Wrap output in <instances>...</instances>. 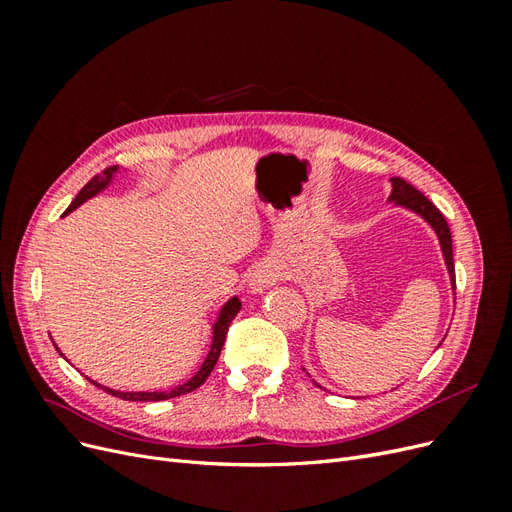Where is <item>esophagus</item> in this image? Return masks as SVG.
Wrapping results in <instances>:
<instances>
[{"label": "esophagus", "mask_w": 512, "mask_h": 512, "mask_svg": "<svg viewBox=\"0 0 512 512\" xmlns=\"http://www.w3.org/2000/svg\"><path fill=\"white\" fill-rule=\"evenodd\" d=\"M277 280H280V271H277V267H273L271 262H260L250 275V290L254 294H260L271 288Z\"/></svg>", "instance_id": "1"}]
</instances>
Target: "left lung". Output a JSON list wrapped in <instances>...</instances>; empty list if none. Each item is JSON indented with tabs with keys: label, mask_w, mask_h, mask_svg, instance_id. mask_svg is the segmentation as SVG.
<instances>
[{
	"label": "left lung",
	"mask_w": 512,
	"mask_h": 512,
	"mask_svg": "<svg viewBox=\"0 0 512 512\" xmlns=\"http://www.w3.org/2000/svg\"><path fill=\"white\" fill-rule=\"evenodd\" d=\"M389 203H393L395 207H404L412 213H416L418 218H423L433 232H436V237L440 241V250H442V258H444V265L448 271V277H451V286H453V294H455V262H453V239H451V228H448L444 215L436 209V205L431 203V200L418 192L416 188L404 179L399 177H391V196H389ZM320 386V384H316ZM322 389V386H320Z\"/></svg>",
	"instance_id": "8db88e82"
}]
</instances>
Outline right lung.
<instances>
[{"mask_svg":"<svg viewBox=\"0 0 512 512\" xmlns=\"http://www.w3.org/2000/svg\"><path fill=\"white\" fill-rule=\"evenodd\" d=\"M119 173V166H111V168H106V170H102L100 175H96L94 179H91L85 188L76 194V198L72 200V205L66 209V213L64 215H68L70 211H74L76 207H81L85 200H89V198H94V196H98L100 192H104L108 185L113 183V179H115V175ZM239 309H241V301H239V297H232V299H228L222 307H220V312H218V318H215V322H213V337H211V348H209V354L205 356V361H203V365H200V369L196 371V374L188 380V382H183V384H177V386H173V389H166V391H138V393H123V391H115V389H108V386H102V384H98L96 380H89L91 384H96V386H100L102 391H106L108 395H113V397H119V399H126V401H164V399H173V397H179V395H185V393H192V391H196L200 384H203L207 378H209V374L213 371V367H215V363H218V359H220V352H222V346H224V342H226V333H228V327H230V322H232V318H235L237 314H239ZM57 348V346H55ZM59 350V348H57Z\"/></svg>","mask_w":512,"mask_h":512,"instance_id":"1","label":"right lung"}]
</instances>
